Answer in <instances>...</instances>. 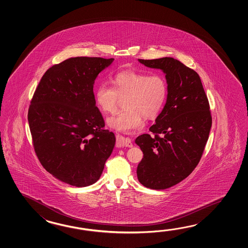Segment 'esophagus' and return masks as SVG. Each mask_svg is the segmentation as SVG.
<instances>
[{
	"instance_id": "esophagus-1",
	"label": "esophagus",
	"mask_w": 248,
	"mask_h": 248,
	"mask_svg": "<svg viewBox=\"0 0 248 248\" xmlns=\"http://www.w3.org/2000/svg\"><path fill=\"white\" fill-rule=\"evenodd\" d=\"M117 144L119 146H125V147H133V143L131 142V139L128 137H124L122 136H118L117 137Z\"/></svg>"
}]
</instances>
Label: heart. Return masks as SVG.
<instances>
[{
  "mask_svg": "<svg viewBox=\"0 0 248 248\" xmlns=\"http://www.w3.org/2000/svg\"><path fill=\"white\" fill-rule=\"evenodd\" d=\"M112 85L103 83L96 88L95 103L104 112L112 114L117 111L120 97L126 96L124 106L127 109L107 120L109 126L125 133L142 128L143 115H157L168 95V85L162 74L122 72L113 77Z\"/></svg>",
  "mask_w": 248,
  "mask_h": 248,
  "instance_id": "1",
  "label": "heart"
}]
</instances>
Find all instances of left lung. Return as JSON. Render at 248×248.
Here are the masks:
<instances>
[{"label": "left lung", "mask_w": 248, "mask_h": 248, "mask_svg": "<svg viewBox=\"0 0 248 248\" xmlns=\"http://www.w3.org/2000/svg\"><path fill=\"white\" fill-rule=\"evenodd\" d=\"M138 61L166 74L168 95L150 127L154 136L143 134L136 139L143 153L137 178L147 188L165 190L189 176L200 162L212 126L209 103L199 74L178 60Z\"/></svg>", "instance_id": "1"}]
</instances>
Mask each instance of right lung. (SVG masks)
Masks as SVG:
<instances>
[{
	"label": "right lung",
	"mask_w": 248,
	"mask_h": 248,
	"mask_svg": "<svg viewBox=\"0 0 248 248\" xmlns=\"http://www.w3.org/2000/svg\"><path fill=\"white\" fill-rule=\"evenodd\" d=\"M113 60L66 59L47 69L32 96L27 119L34 151L42 167L67 185L95 184L115 145L93 92L97 75Z\"/></svg>",
	"instance_id": "1"
}]
</instances>
